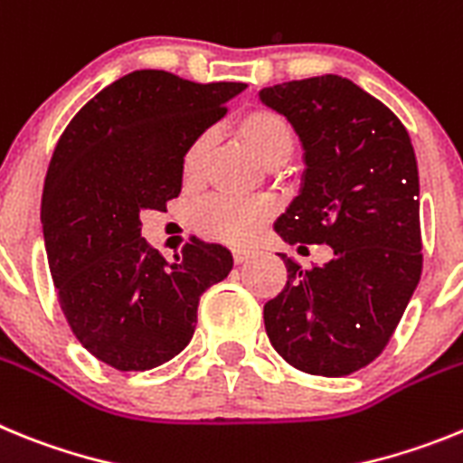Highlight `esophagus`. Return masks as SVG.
I'll use <instances>...</instances> for the list:
<instances>
[{"label": "esophagus", "instance_id": "34e87169", "mask_svg": "<svg viewBox=\"0 0 463 463\" xmlns=\"http://www.w3.org/2000/svg\"><path fill=\"white\" fill-rule=\"evenodd\" d=\"M254 254L256 251L251 247H232V259H235V263H244V260H249Z\"/></svg>", "mask_w": 463, "mask_h": 463}]
</instances>
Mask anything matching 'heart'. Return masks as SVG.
Segmentation results:
<instances>
[{
  "instance_id": "obj_1",
  "label": "heart",
  "mask_w": 463,
  "mask_h": 463,
  "mask_svg": "<svg viewBox=\"0 0 463 463\" xmlns=\"http://www.w3.org/2000/svg\"><path fill=\"white\" fill-rule=\"evenodd\" d=\"M237 132L247 146L263 160L272 165L287 160L296 144L293 128L279 111L270 107H254L244 111L237 120ZM209 156V137H195L184 151L182 176L186 184H198L204 175ZM270 203L260 198H232V195H214L191 209V223L198 232L219 242L242 244L260 231L270 219Z\"/></svg>"
}]
</instances>
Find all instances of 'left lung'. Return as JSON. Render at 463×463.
Returning <instances> with one entry per match:
<instances>
[{
	"mask_svg": "<svg viewBox=\"0 0 463 463\" xmlns=\"http://www.w3.org/2000/svg\"><path fill=\"white\" fill-rule=\"evenodd\" d=\"M260 99L305 148L303 188L275 231L288 244L333 249L309 270L279 254L287 287L265 303V331L293 368L349 375L387 347L420 284L415 148L399 116L343 76L263 88Z\"/></svg>",
	"mask_w": 463,
	"mask_h": 463,
	"instance_id": "obj_1",
	"label": "left lung"
}]
</instances>
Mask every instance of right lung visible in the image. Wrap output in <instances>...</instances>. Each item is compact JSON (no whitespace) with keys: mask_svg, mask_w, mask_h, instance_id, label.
I'll list each match as a JSON object with an SVG mask.
<instances>
[{"mask_svg":"<svg viewBox=\"0 0 463 463\" xmlns=\"http://www.w3.org/2000/svg\"><path fill=\"white\" fill-rule=\"evenodd\" d=\"M244 83H195L139 70L99 90L60 135L42 198L43 242L76 340L116 371H151L191 343L200 296L232 256L191 237L167 263L139 214L182 193L188 144Z\"/></svg>","mask_w":463,"mask_h":463,"instance_id":"right-lung-1","label":"right lung"}]
</instances>
